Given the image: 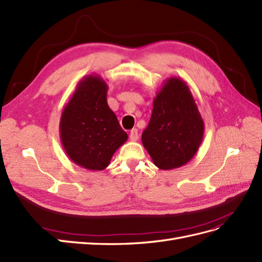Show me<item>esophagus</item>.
Instances as JSON below:
<instances>
[{
    "instance_id": "obj_1",
    "label": "esophagus",
    "mask_w": 262,
    "mask_h": 262,
    "mask_svg": "<svg viewBox=\"0 0 262 262\" xmlns=\"http://www.w3.org/2000/svg\"><path fill=\"white\" fill-rule=\"evenodd\" d=\"M129 139L132 140V142H136V140L138 139V130L136 128H134V129L130 130Z\"/></svg>"
}]
</instances>
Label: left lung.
<instances>
[{
	"instance_id": "obj_1",
	"label": "left lung",
	"mask_w": 262,
	"mask_h": 262,
	"mask_svg": "<svg viewBox=\"0 0 262 262\" xmlns=\"http://www.w3.org/2000/svg\"><path fill=\"white\" fill-rule=\"evenodd\" d=\"M205 132L189 86L179 77L167 78L154 98L143 145L158 168L168 170L186 165L196 155Z\"/></svg>"
}]
</instances>
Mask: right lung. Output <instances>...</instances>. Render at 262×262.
<instances>
[{
	"instance_id": "add662e5",
	"label": "right lung",
	"mask_w": 262,
	"mask_h": 262,
	"mask_svg": "<svg viewBox=\"0 0 262 262\" xmlns=\"http://www.w3.org/2000/svg\"><path fill=\"white\" fill-rule=\"evenodd\" d=\"M108 85L98 75L79 80L62 112L59 136L74 164L89 170H103L128 136L107 104Z\"/></svg>"
}]
</instances>
